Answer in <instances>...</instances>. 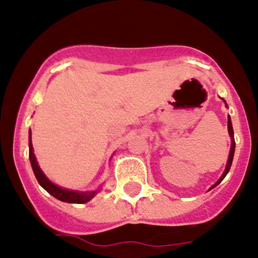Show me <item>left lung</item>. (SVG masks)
I'll list each match as a JSON object with an SVG mask.
<instances>
[{
  "instance_id": "left-lung-1",
  "label": "left lung",
  "mask_w": 258,
  "mask_h": 258,
  "mask_svg": "<svg viewBox=\"0 0 258 258\" xmlns=\"http://www.w3.org/2000/svg\"><path fill=\"white\" fill-rule=\"evenodd\" d=\"M223 100V99H222ZM224 104H226V106L228 108V105H227L226 100H223ZM227 128H228V134L229 137H231V149H229V155H228V160H227V164H226V169H224L223 174L221 175V178H219L218 180L215 183V184L212 185V187L210 188V189H212V188H215L216 185H218L219 183L222 182V180L224 179V177L227 175V173L229 172V168H231L232 165V160H233V155H234V148H236V143H234V135H233V128H232V121H231V116L228 115V123H227Z\"/></svg>"
}]
</instances>
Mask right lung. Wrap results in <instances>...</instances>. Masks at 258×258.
Here are the masks:
<instances>
[{
    "label": "right lung",
    "instance_id": "right-lung-1",
    "mask_svg": "<svg viewBox=\"0 0 258 258\" xmlns=\"http://www.w3.org/2000/svg\"><path fill=\"white\" fill-rule=\"evenodd\" d=\"M29 158L30 162H31L32 170H34V174L36 177L37 182L40 183V185L46 190V192L50 193L51 196L56 198L58 201H62V202L68 203H78V205H83V203L89 202L90 200H93L96 196L98 190H86V192H80V190H73L68 189V188L58 187L57 184L51 182L47 177L45 175V173L42 172L41 168H40L39 163H37L36 157L34 154V147H32L31 142V130H30L29 135Z\"/></svg>",
    "mask_w": 258,
    "mask_h": 258
}]
</instances>
